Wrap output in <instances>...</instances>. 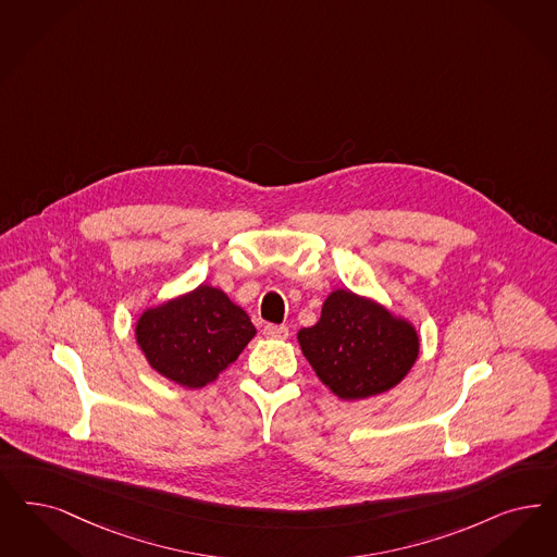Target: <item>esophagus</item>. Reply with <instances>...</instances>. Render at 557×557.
Instances as JSON below:
<instances>
[{
    "label": "esophagus",
    "mask_w": 557,
    "mask_h": 557,
    "mask_svg": "<svg viewBox=\"0 0 557 557\" xmlns=\"http://www.w3.org/2000/svg\"><path fill=\"white\" fill-rule=\"evenodd\" d=\"M263 335L268 339H288L289 331L286 325H265L263 326Z\"/></svg>",
    "instance_id": "obj_1"
}]
</instances>
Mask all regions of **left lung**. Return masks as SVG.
I'll use <instances>...</instances> for the list:
<instances>
[{"label":"left lung","mask_w":557,"mask_h":557,"mask_svg":"<svg viewBox=\"0 0 557 557\" xmlns=\"http://www.w3.org/2000/svg\"><path fill=\"white\" fill-rule=\"evenodd\" d=\"M298 344L319 381L344 401H362L395 388L420 358L416 325L383 302L333 289L317 325L298 331Z\"/></svg>","instance_id":"8db88e82"}]
</instances>
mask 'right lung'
I'll list each match as a JSON object with an SVG mask.
<instances>
[{"label": "right lung", "mask_w": 557, "mask_h": 557, "mask_svg": "<svg viewBox=\"0 0 557 557\" xmlns=\"http://www.w3.org/2000/svg\"><path fill=\"white\" fill-rule=\"evenodd\" d=\"M134 333L153 372L185 388H203L236 362L257 329L224 289L201 284L144 308Z\"/></svg>", "instance_id": "add662e5"}]
</instances>
